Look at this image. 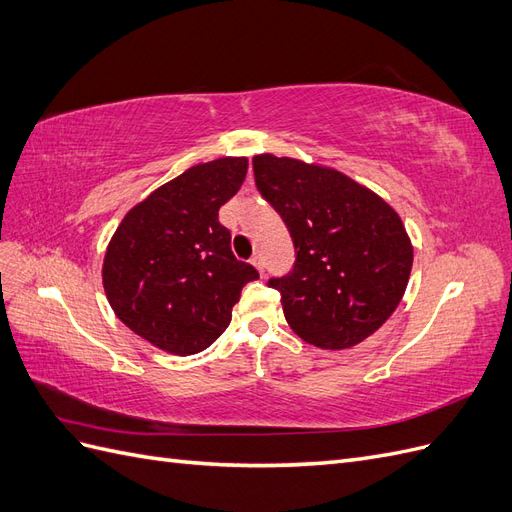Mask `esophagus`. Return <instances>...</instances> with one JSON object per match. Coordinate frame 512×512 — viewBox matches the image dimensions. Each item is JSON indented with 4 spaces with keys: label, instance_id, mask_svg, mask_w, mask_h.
Masks as SVG:
<instances>
[{
    "label": "esophagus",
    "instance_id": "esophagus-1",
    "mask_svg": "<svg viewBox=\"0 0 512 512\" xmlns=\"http://www.w3.org/2000/svg\"><path fill=\"white\" fill-rule=\"evenodd\" d=\"M250 262H252V265H254V267H256V269H258V273H260V275H265V262H262V258H260V254H254V256H252V260H250Z\"/></svg>",
    "mask_w": 512,
    "mask_h": 512
}]
</instances>
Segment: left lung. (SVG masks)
Masks as SVG:
<instances>
[{
    "label": "left lung",
    "instance_id": "obj_1",
    "mask_svg": "<svg viewBox=\"0 0 512 512\" xmlns=\"http://www.w3.org/2000/svg\"><path fill=\"white\" fill-rule=\"evenodd\" d=\"M260 196L280 213L294 265L269 288L307 344L356 346L378 331L404 297L412 243L380 196L333 168L262 153L252 160Z\"/></svg>",
    "mask_w": 512,
    "mask_h": 512
}]
</instances>
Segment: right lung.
Here are the masks:
<instances>
[{"mask_svg":"<svg viewBox=\"0 0 512 512\" xmlns=\"http://www.w3.org/2000/svg\"><path fill=\"white\" fill-rule=\"evenodd\" d=\"M247 173L245 158L198 164L164 183L119 224L102 282L117 318L173 354H196L218 339L258 271L230 250L218 211Z\"/></svg>","mask_w":512,"mask_h":512,"instance_id":"add662e5","label":"right lung"}]
</instances>
